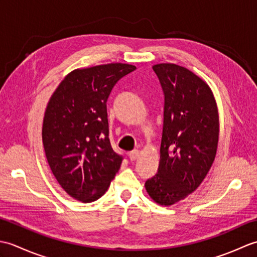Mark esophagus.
Listing matches in <instances>:
<instances>
[{
  "label": "esophagus",
  "mask_w": 257,
  "mask_h": 257,
  "mask_svg": "<svg viewBox=\"0 0 257 257\" xmlns=\"http://www.w3.org/2000/svg\"><path fill=\"white\" fill-rule=\"evenodd\" d=\"M139 156H140L139 150H133V151L129 152V159L132 160V161L137 160L138 158H139Z\"/></svg>",
  "instance_id": "1"
}]
</instances>
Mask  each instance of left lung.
<instances>
[{
    "mask_svg": "<svg viewBox=\"0 0 257 257\" xmlns=\"http://www.w3.org/2000/svg\"><path fill=\"white\" fill-rule=\"evenodd\" d=\"M165 94L160 162L145 183L156 203L169 206L187 198L206 177L219 143V111L205 81L188 68L152 66Z\"/></svg>",
    "mask_w": 257,
    "mask_h": 257,
    "instance_id": "1",
    "label": "left lung"
}]
</instances>
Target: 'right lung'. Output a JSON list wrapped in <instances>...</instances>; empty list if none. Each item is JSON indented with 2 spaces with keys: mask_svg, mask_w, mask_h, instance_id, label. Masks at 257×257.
<instances>
[{
  "mask_svg": "<svg viewBox=\"0 0 257 257\" xmlns=\"http://www.w3.org/2000/svg\"><path fill=\"white\" fill-rule=\"evenodd\" d=\"M136 66L122 63L77 68L53 92L42 139L51 170L75 200L89 203L105 194L122 162L110 146L107 100Z\"/></svg>",
  "mask_w": 257,
  "mask_h": 257,
  "instance_id": "add662e5",
  "label": "right lung"
}]
</instances>
